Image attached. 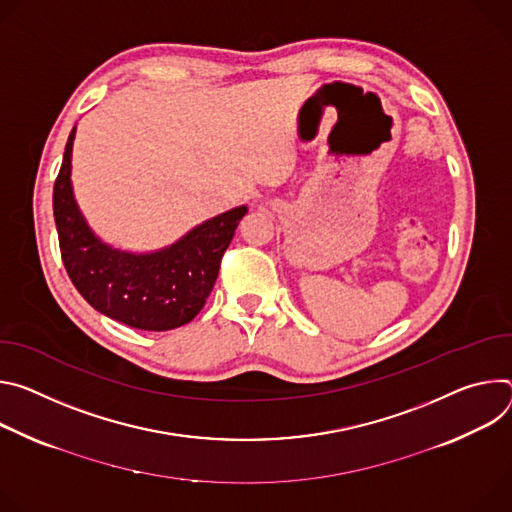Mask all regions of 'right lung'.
<instances>
[{"label":"right lung","mask_w":512,"mask_h":512,"mask_svg":"<svg viewBox=\"0 0 512 512\" xmlns=\"http://www.w3.org/2000/svg\"><path fill=\"white\" fill-rule=\"evenodd\" d=\"M77 128L71 130L52 209L61 256L81 297L99 313L146 331L181 327L203 309L236 227L248 213L234 207L162 250L124 252L101 242L87 225L71 183V156Z\"/></svg>","instance_id":"1"}]
</instances>
